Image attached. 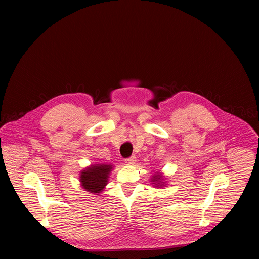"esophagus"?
<instances>
[{"label":"esophagus","instance_id":"obj_1","mask_svg":"<svg viewBox=\"0 0 259 259\" xmlns=\"http://www.w3.org/2000/svg\"><path fill=\"white\" fill-rule=\"evenodd\" d=\"M125 162H126V164H127V165H134V164H135V162H136V158H135L134 156H132V157H130V158H128V159H126V160H125Z\"/></svg>","mask_w":259,"mask_h":259}]
</instances>
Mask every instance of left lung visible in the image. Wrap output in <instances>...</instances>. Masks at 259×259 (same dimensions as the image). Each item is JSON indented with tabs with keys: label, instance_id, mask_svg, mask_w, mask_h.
I'll list each match as a JSON object with an SVG mask.
<instances>
[{
	"label": "left lung",
	"instance_id": "obj_1",
	"mask_svg": "<svg viewBox=\"0 0 259 259\" xmlns=\"http://www.w3.org/2000/svg\"><path fill=\"white\" fill-rule=\"evenodd\" d=\"M165 176L161 171H156L152 174L151 176V182L155 188L161 189V188H165V186L167 184V181H165Z\"/></svg>",
	"mask_w": 259,
	"mask_h": 259
}]
</instances>
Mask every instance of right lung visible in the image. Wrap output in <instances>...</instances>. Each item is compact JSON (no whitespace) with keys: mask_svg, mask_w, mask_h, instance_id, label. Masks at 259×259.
I'll use <instances>...</instances> for the list:
<instances>
[{"mask_svg":"<svg viewBox=\"0 0 259 259\" xmlns=\"http://www.w3.org/2000/svg\"><path fill=\"white\" fill-rule=\"evenodd\" d=\"M112 164H91L84 168L80 173V183L82 188L93 195H100L108 183L110 172L113 171Z\"/></svg>","mask_w":259,"mask_h":259,"instance_id":"1","label":"right lung"}]
</instances>
